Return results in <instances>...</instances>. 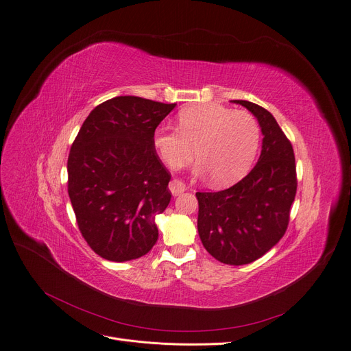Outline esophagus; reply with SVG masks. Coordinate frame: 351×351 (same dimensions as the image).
Instances as JSON below:
<instances>
[{"mask_svg":"<svg viewBox=\"0 0 351 351\" xmlns=\"http://www.w3.org/2000/svg\"><path fill=\"white\" fill-rule=\"evenodd\" d=\"M169 189H171V192H172L175 196H178V195L185 192L186 186H185V184H184V182H182V180H179V179H172L171 184H169Z\"/></svg>","mask_w":351,"mask_h":351,"instance_id":"obj_1","label":"esophagus"}]
</instances>
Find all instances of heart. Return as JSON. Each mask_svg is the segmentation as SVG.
<instances>
[{"label": "heart", "instance_id": "heart-1", "mask_svg": "<svg viewBox=\"0 0 351 351\" xmlns=\"http://www.w3.org/2000/svg\"><path fill=\"white\" fill-rule=\"evenodd\" d=\"M261 143V126L247 110L202 103L178 114V129L160 126L154 133L159 158L172 169L199 160L197 172L225 186L247 175Z\"/></svg>", "mask_w": 351, "mask_h": 351}]
</instances>
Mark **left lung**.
Instances as JSON below:
<instances>
[{
  "mask_svg": "<svg viewBox=\"0 0 351 351\" xmlns=\"http://www.w3.org/2000/svg\"><path fill=\"white\" fill-rule=\"evenodd\" d=\"M232 101L260 121L261 156L234 186L196 192L197 232L215 260L243 265L261 258L284 237L297 193V171L293 145L274 116L255 103Z\"/></svg>",
  "mask_w": 351,
  "mask_h": 351,
  "instance_id": "left-lung-1",
  "label": "left lung"
}]
</instances>
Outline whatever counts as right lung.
<instances>
[{"label":"right lung","instance_id":"add662e5","mask_svg":"<svg viewBox=\"0 0 351 351\" xmlns=\"http://www.w3.org/2000/svg\"><path fill=\"white\" fill-rule=\"evenodd\" d=\"M175 106L136 96L106 100L90 112L71 145L67 188L75 221L104 260H136L158 241L155 217L172 193L154 133Z\"/></svg>","mask_w":351,"mask_h":351}]
</instances>
